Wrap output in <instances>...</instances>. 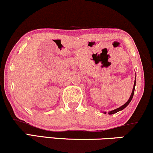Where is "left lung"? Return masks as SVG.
<instances>
[{"label": "left lung", "instance_id": "left-lung-1", "mask_svg": "<svg viewBox=\"0 0 153 153\" xmlns=\"http://www.w3.org/2000/svg\"><path fill=\"white\" fill-rule=\"evenodd\" d=\"M135 80H136V76H135ZM135 85H136V80H134V86H133V89H132V91H131V94L130 95V97H129V99L128 101L124 103V105H122V106H120L119 108H116L114 110H112V111H108V114H115V113H117V112L119 111H122L124 109V108H126L128 105H129V103L131 102V99H132L133 98V96H134V88H135ZM104 114H106V112H103Z\"/></svg>", "mask_w": 153, "mask_h": 153}]
</instances>
